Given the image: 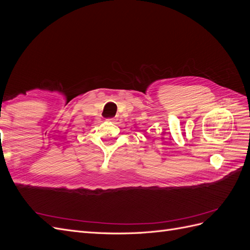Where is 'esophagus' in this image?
I'll use <instances>...</instances> for the list:
<instances>
[{
	"mask_svg": "<svg viewBox=\"0 0 250 250\" xmlns=\"http://www.w3.org/2000/svg\"><path fill=\"white\" fill-rule=\"evenodd\" d=\"M107 121H110V122H115V121H116V119L115 118H110V119H107Z\"/></svg>",
	"mask_w": 250,
	"mask_h": 250,
	"instance_id": "1",
	"label": "esophagus"
}]
</instances>
